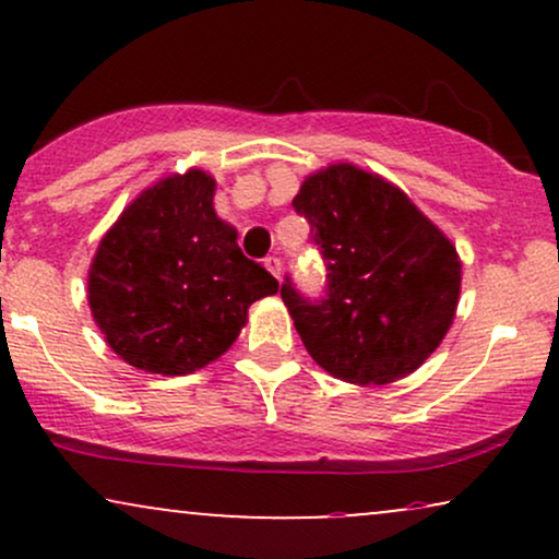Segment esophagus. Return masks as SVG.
<instances>
[{
  "label": "esophagus",
  "instance_id": "1",
  "mask_svg": "<svg viewBox=\"0 0 559 559\" xmlns=\"http://www.w3.org/2000/svg\"><path fill=\"white\" fill-rule=\"evenodd\" d=\"M265 267L275 275V278H281V271H284V262H281V258H267L265 260Z\"/></svg>",
  "mask_w": 559,
  "mask_h": 559
}]
</instances>
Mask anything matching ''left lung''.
<instances>
[{
	"label": "left lung",
	"mask_w": 559,
	"mask_h": 559,
	"mask_svg": "<svg viewBox=\"0 0 559 559\" xmlns=\"http://www.w3.org/2000/svg\"><path fill=\"white\" fill-rule=\"evenodd\" d=\"M329 267V297L288 307L305 349L333 378L383 386L415 373L447 336L463 262L400 186L352 163L312 173L294 197Z\"/></svg>",
	"instance_id": "obj_1"
}]
</instances>
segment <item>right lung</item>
I'll use <instances>...</instances> for the list:
<instances>
[{"label": "right lung", "mask_w": 559, "mask_h": 559, "mask_svg": "<svg viewBox=\"0 0 559 559\" xmlns=\"http://www.w3.org/2000/svg\"><path fill=\"white\" fill-rule=\"evenodd\" d=\"M215 178L189 168L159 178L102 236L88 307L128 365L159 376L204 368L239 338L252 301L278 281L243 258L213 207Z\"/></svg>", "instance_id": "right-lung-1"}]
</instances>
